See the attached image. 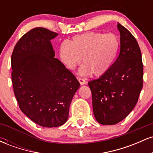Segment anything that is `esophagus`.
I'll return each instance as SVG.
<instances>
[{
	"label": "esophagus",
	"mask_w": 153,
	"mask_h": 153,
	"mask_svg": "<svg viewBox=\"0 0 153 153\" xmlns=\"http://www.w3.org/2000/svg\"><path fill=\"white\" fill-rule=\"evenodd\" d=\"M78 80L79 82H80V85H83V84L85 83V79L81 78H78Z\"/></svg>",
	"instance_id": "esophagus-1"
}]
</instances>
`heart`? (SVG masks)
<instances>
[{
  "label": "heart",
  "mask_w": 153,
  "mask_h": 153,
  "mask_svg": "<svg viewBox=\"0 0 153 153\" xmlns=\"http://www.w3.org/2000/svg\"><path fill=\"white\" fill-rule=\"evenodd\" d=\"M120 41L114 33H84L75 35L71 42H64L59 47V56L68 69L73 70L81 62L82 75L92 73L96 77L104 75L113 65L118 55Z\"/></svg>",
  "instance_id": "1"
}]
</instances>
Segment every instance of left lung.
<instances>
[{"mask_svg": "<svg viewBox=\"0 0 153 153\" xmlns=\"http://www.w3.org/2000/svg\"><path fill=\"white\" fill-rule=\"evenodd\" d=\"M120 52L113 65L99 78L88 82L96 119L116 124L127 117L138 101L143 85L142 54L136 39L120 24Z\"/></svg>", "mask_w": 153, "mask_h": 153, "instance_id": "obj_1", "label": "left lung"}]
</instances>
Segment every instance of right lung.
Returning <instances> with one entry per match:
<instances>
[{
	"label": "right lung",
	"mask_w": 153,
	"mask_h": 153,
	"mask_svg": "<svg viewBox=\"0 0 153 153\" xmlns=\"http://www.w3.org/2000/svg\"><path fill=\"white\" fill-rule=\"evenodd\" d=\"M58 35L42 27L19 40L11 55V78L19 108L44 127L67 122L70 105L80 83L58 59L51 39Z\"/></svg>",
	"instance_id": "add662e5"
}]
</instances>
